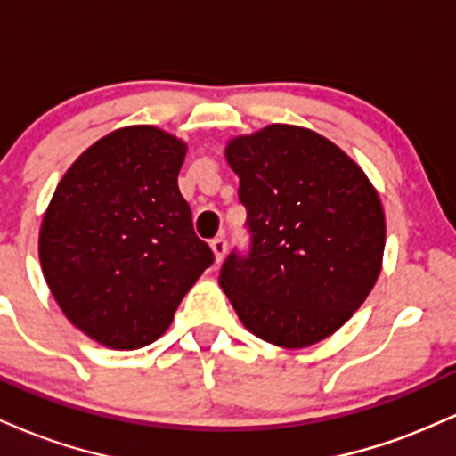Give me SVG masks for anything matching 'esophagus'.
<instances>
[{
    "instance_id": "34e87169",
    "label": "esophagus",
    "mask_w": 456,
    "mask_h": 456,
    "mask_svg": "<svg viewBox=\"0 0 456 456\" xmlns=\"http://www.w3.org/2000/svg\"><path fill=\"white\" fill-rule=\"evenodd\" d=\"M210 246H212L214 257H216V261H223L224 255H227V240H224L223 235H218V238L212 240Z\"/></svg>"
}]
</instances>
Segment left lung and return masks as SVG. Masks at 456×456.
Returning a JSON list of instances; mask_svg holds the SVG:
<instances>
[{"instance_id":"1","label":"left lung","mask_w":456,"mask_h":456,"mask_svg":"<svg viewBox=\"0 0 456 456\" xmlns=\"http://www.w3.org/2000/svg\"><path fill=\"white\" fill-rule=\"evenodd\" d=\"M248 255L233 250L223 291L255 337L315 345L347 322L381 272L386 218L364 171L308 128L272 124L229 141Z\"/></svg>"}]
</instances>
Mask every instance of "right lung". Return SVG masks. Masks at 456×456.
Here are the masks:
<instances>
[{"mask_svg":"<svg viewBox=\"0 0 456 456\" xmlns=\"http://www.w3.org/2000/svg\"><path fill=\"white\" fill-rule=\"evenodd\" d=\"M186 143L128 126L90 145L61 177L38 255L64 315L96 343L139 349L174 322L214 261L177 188Z\"/></svg>","mask_w":456,"mask_h":456,"instance_id":"1","label":"right lung"}]
</instances>
